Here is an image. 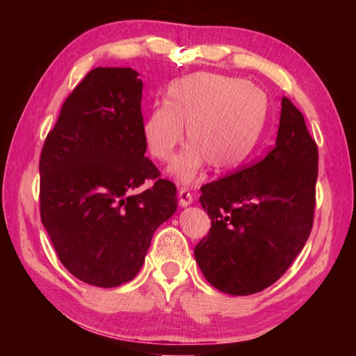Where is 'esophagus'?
Instances as JSON below:
<instances>
[{
	"instance_id": "esophagus-1",
	"label": "esophagus",
	"mask_w": 356,
	"mask_h": 356,
	"mask_svg": "<svg viewBox=\"0 0 356 356\" xmlns=\"http://www.w3.org/2000/svg\"><path fill=\"white\" fill-rule=\"evenodd\" d=\"M193 200H195L193 193L188 188H185V186H180V188H179V202H180V206H182V207L190 206V204L193 202Z\"/></svg>"
}]
</instances>
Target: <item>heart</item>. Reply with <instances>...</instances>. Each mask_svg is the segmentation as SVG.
<instances>
[{
	"label": "heart",
	"instance_id": "1",
	"mask_svg": "<svg viewBox=\"0 0 356 356\" xmlns=\"http://www.w3.org/2000/svg\"><path fill=\"white\" fill-rule=\"evenodd\" d=\"M267 95L240 78L200 72L168 86L163 105L143 120V140L150 156L171 159L184 140L190 146L170 166L180 182H191L209 163L215 171L238 166L248 156L267 118Z\"/></svg>",
	"mask_w": 356,
	"mask_h": 356
}]
</instances>
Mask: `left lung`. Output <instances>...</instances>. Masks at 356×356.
I'll use <instances>...</instances> for the list:
<instances>
[{
	"mask_svg": "<svg viewBox=\"0 0 356 356\" xmlns=\"http://www.w3.org/2000/svg\"><path fill=\"white\" fill-rule=\"evenodd\" d=\"M276 144L264 159L201 186L212 226L195 248L221 292H261L287 272L308 240L316 210L318 150L301 111L281 102Z\"/></svg>",
	"mask_w": 356,
	"mask_h": 356,
	"instance_id": "obj_1",
	"label": "left lung"
}]
</instances>
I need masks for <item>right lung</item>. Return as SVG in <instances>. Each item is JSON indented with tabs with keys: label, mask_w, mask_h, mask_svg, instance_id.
Masks as SVG:
<instances>
[{
	"label": "right lung",
	"mask_w": 356,
	"mask_h": 356,
	"mask_svg": "<svg viewBox=\"0 0 356 356\" xmlns=\"http://www.w3.org/2000/svg\"><path fill=\"white\" fill-rule=\"evenodd\" d=\"M136 76L130 67L92 69L40 152L42 225L64 267L97 287L134 280L155 229L177 209L176 185L144 156Z\"/></svg>",
	"instance_id": "1"
}]
</instances>
